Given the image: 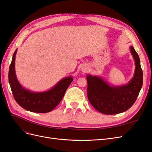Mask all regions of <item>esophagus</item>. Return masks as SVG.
<instances>
[{
    "mask_svg": "<svg viewBox=\"0 0 152 152\" xmlns=\"http://www.w3.org/2000/svg\"><path fill=\"white\" fill-rule=\"evenodd\" d=\"M81 71L82 72H86L88 71V68H87L86 66H83L81 68Z\"/></svg>",
    "mask_w": 152,
    "mask_h": 152,
    "instance_id": "34e87169",
    "label": "esophagus"
}]
</instances>
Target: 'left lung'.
<instances>
[{"label": "left lung", "instance_id": "8db88e82", "mask_svg": "<svg viewBox=\"0 0 152 152\" xmlns=\"http://www.w3.org/2000/svg\"><path fill=\"white\" fill-rule=\"evenodd\" d=\"M130 51L135 62L134 75L126 84L113 86L100 76L87 74V98L92 106L106 115L118 114L129 109L142 85V72L138 54L132 46Z\"/></svg>", "mask_w": 152, "mask_h": 152}]
</instances>
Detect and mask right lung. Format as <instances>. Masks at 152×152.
<instances>
[{
	"label": "right lung",
	"mask_w": 152,
	"mask_h": 152,
	"mask_svg": "<svg viewBox=\"0 0 152 152\" xmlns=\"http://www.w3.org/2000/svg\"><path fill=\"white\" fill-rule=\"evenodd\" d=\"M18 49L13 54L9 70V82L17 103L28 111L48 113L57 107L73 81V77H64L51 88L42 92H35L23 87L18 81L15 71V59Z\"/></svg>",
	"instance_id": "obj_1"
}]
</instances>
